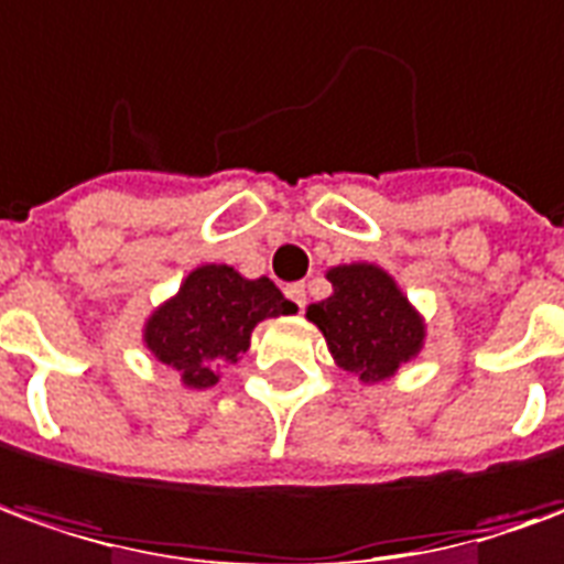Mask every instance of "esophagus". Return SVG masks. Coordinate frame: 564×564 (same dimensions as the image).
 I'll return each instance as SVG.
<instances>
[{
    "label": "esophagus",
    "instance_id": "1",
    "mask_svg": "<svg viewBox=\"0 0 564 564\" xmlns=\"http://www.w3.org/2000/svg\"><path fill=\"white\" fill-rule=\"evenodd\" d=\"M285 294H289L291 301H294V304L301 306V310H304L306 306V289H304V282H294V285H289V289H285Z\"/></svg>",
    "mask_w": 564,
    "mask_h": 564
}]
</instances>
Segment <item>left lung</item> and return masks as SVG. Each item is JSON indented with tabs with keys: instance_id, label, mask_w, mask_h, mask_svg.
<instances>
[{
	"instance_id": "1",
	"label": "left lung",
	"mask_w": 564,
	"mask_h": 564,
	"mask_svg": "<svg viewBox=\"0 0 564 564\" xmlns=\"http://www.w3.org/2000/svg\"><path fill=\"white\" fill-rule=\"evenodd\" d=\"M334 294L306 310L328 340L334 362L365 383L393 378L423 347V319L390 275L375 263L328 270Z\"/></svg>"
}]
</instances>
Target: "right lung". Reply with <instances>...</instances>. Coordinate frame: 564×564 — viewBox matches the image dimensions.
Listing matches in <instances>:
<instances>
[{"mask_svg": "<svg viewBox=\"0 0 564 564\" xmlns=\"http://www.w3.org/2000/svg\"><path fill=\"white\" fill-rule=\"evenodd\" d=\"M291 304L275 282L245 279L227 263H205L186 275L181 291L150 316L143 344L171 365L186 387H215L227 365L239 362L254 325L289 316Z\"/></svg>", "mask_w": 564, "mask_h": 564, "instance_id": "obj_1", "label": "right lung"}]
</instances>
